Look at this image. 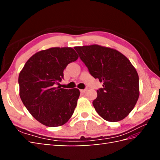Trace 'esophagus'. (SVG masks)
<instances>
[{
  "instance_id": "esophagus-1",
  "label": "esophagus",
  "mask_w": 160,
  "mask_h": 160,
  "mask_svg": "<svg viewBox=\"0 0 160 160\" xmlns=\"http://www.w3.org/2000/svg\"><path fill=\"white\" fill-rule=\"evenodd\" d=\"M87 91V89H81L80 90V92L81 93H86V91Z\"/></svg>"
}]
</instances>
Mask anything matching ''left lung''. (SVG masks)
Returning <instances> with one entry per match:
<instances>
[{
	"mask_svg": "<svg viewBox=\"0 0 160 160\" xmlns=\"http://www.w3.org/2000/svg\"><path fill=\"white\" fill-rule=\"evenodd\" d=\"M74 49L91 76L103 82L93 102L97 113L108 122L123 120L133 109L140 95L136 69L114 49L98 45Z\"/></svg>",
	"mask_w": 160,
	"mask_h": 160,
	"instance_id": "obj_1",
	"label": "left lung"
}]
</instances>
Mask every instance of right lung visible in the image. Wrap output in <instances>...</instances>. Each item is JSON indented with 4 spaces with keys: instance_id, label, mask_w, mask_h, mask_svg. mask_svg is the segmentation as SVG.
<instances>
[{
    "instance_id": "1",
    "label": "right lung",
    "mask_w": 160,
    "mask_h": 160,
    "mask_svg": "<svg viewBox=\"0 0 160 160\" xmlns=\"http://www.w3.org/2000/svg\"><path fill=\"white\" fill-rule=\"evenodd\" d=\"M78 58L71 47H52L33 55L19 73L20 99L32 116L47 127L62 126L72 116L79 89L56 86L67 64Z\"/></svg>"
}]
</instances>
